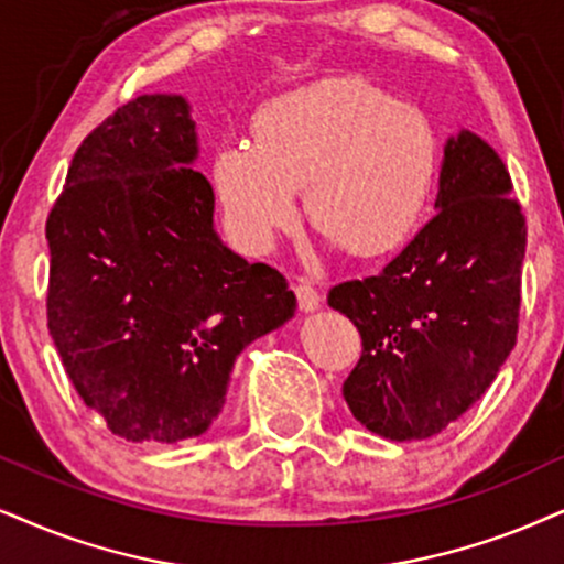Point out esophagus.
<instances>
[{"label":"esophagus","instance_id":"1","mask_svg":"<svg viewBox=\"0 0 564 564\" xmlns=\"http://www.w3.org/2000/svg\"><path fill=\"white\" fill-rule=\"evenodd\" d=\"M294 294L299 299V306H302V312H315L319 302H323V299H319V291L312 286L310 281H296L294 283Z\"/></svg>","mask_w":564,"mask_h":564}]
</instances>
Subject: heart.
Instances as JSON below:
<instances>
[{
  "instance_id": "heart-1",
  "label": "heart",
  "mask_w": 564,
  "mask_h": 564,
  "mask_svg": "<svg viewBox=\"0 0 564 564\" xmlns=\"http://www.w3.org/2000/svg\"><path fill=\"white\" fill-rule=\"evenodd\" d=\"M258 145L216 155L213 184L229 231L268 252L299 220V189L319 231L354 254L393 252L416 234L440 176V134L422 106L361 77H327L270 101Z\"/></svg>"
}]
</instances>
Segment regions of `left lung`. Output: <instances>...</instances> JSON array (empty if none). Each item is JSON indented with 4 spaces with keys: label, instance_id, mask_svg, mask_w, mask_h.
<instances>
[{
    "label": "left lung",
    "instance_id": "8db88e82",
    "mask_svg": "<svg viewBox=\"0 0 564 564\" xmlns=\"http://www.w3.org/2000/svg\"><path fill=\"white\" fill-rule=\"evenodd\" d=\"M434 216L380 275L330 289L361 333L348 409L384 440H426L463 416L516 346L525 218L500 155L460 130L442 151Z\"/></svg>",
    "mask_w": 564,
    "mask_h": 564
}]
</instances>
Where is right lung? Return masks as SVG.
I'll use <instances>...</instances> for the list:
<instances>
[{"label": "right lung", "mask_w": 564, "mask_h": 564, "mask_svg": "<svg viewBox=\"0 0 564 564\" xmlns=\"http://www.w3.org/2000/svg\"><path fill=\"white\" fill-rule=\"evenodd\" d=\"M182 96H138L77 148L48 213V333L83 403L130 442L199 437L237 356L296 312L231 252Z\"/></svg>", "instance_id": "1"}]
</instances>
